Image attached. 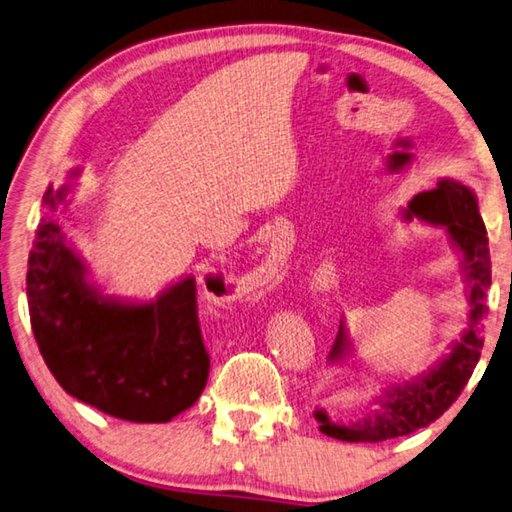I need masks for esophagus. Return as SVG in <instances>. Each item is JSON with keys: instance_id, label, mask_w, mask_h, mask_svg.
I'll return each mask as SVG.
<instances>
[{"instance_id": "esophagus-1", "label": "esophagus", "mask_w": 512, "mask_h": 512, "mask_svg": "<svg viewBox=\"0 0 512 512\" xmlns=\"http://www.w3.org/2000/svg\"><path fill=\"white\" fill-rule=\"evenodd\" d=\"M270 265H274L276 267V261H274V254L270 256V258H267V267H270ZM265 272V270H263Z\"/></svg>"}]
</instances>
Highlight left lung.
<instances>
[{
  "instance_id": "left-lung-1",
  "label": "left lung",
  "mask_w": 512,
  "mask_h": 512,
  "mask_svg": "<svg viewBox=\"0 0 512 512\" xmlns=\"http://www.w3.org/2000/svg\"><path fill=\"white\" fill-rule=\"evenodd\" d=\"M402 220H423L432 227H443L454 249L461 256V272L468 283V328L450 346L441 360L416 378L402 380L375 396V409L351 423H333L324 409L315 411L319 429L330 438L348 443H380L389 438L414 434L436 418H441L452 402L461 396L477 366L483 348V321L488 315L490 288V247L486 224L481 220L477 195L470 186L443 177L434 191L418 193L400 211ZM353 353V342L342 321L328 355L330 364L344 362Z\"/></svg>"
}]
</instances>
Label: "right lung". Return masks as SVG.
<instances>
[{
	"instance_id": "right-lung-1",
	"label": "right lung",
	"mask_w": 512,
	"mask_h": 512,
	"mask_svg": "<svg viewBox=\"0 0 512 512\" xmlns=\"http://www.w3.org/2000/svg\"><path fill=\"white\" fill-rule=\"evenodd\" d=\"M69 195L67 184L42 197L26 272L35 342L69 396L130 423H168L195 405L209 378L195 279L184 276L152 301L107 297L62 231L58 211L69 209Z\"/></svg>"
}]
</instances>
